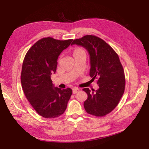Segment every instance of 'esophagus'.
Returning <instances> with one entry per match:
<instances>
[{"label": "esophagus", "mask_w": 149, "mask_h": 149, "mask_svg": "<svg viewBox=\"0 0 149 149\" xmlns=\"http://www.w3.org/2000/svg\"><path fill=\"white\" fill-rule=\"evenodd\" d=\"M79 88H73V93L74 94L77 93V92H79Z\"/></svg>", "instance_id": "1"}]
</instances>
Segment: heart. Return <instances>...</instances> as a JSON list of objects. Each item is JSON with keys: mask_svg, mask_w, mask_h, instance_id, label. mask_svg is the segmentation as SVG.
I'll return each instance as SVG.
<instances>
[{"mask_svg": "<svg viewBox=\"0 0 149 149\" xmlns=\"http://www.w3.org/2000/svg\"><path fill=\"white\" fill-rule=\"evenodd\" d=\"M83 53H85V52L83 49L80 48V47H76V48H75L74 49V50H73L72 54H73V56L75 57L77 55L81 54H83Z\"/></svg>", "mask_w": 149, "mask_h": 149, "instance_id": "b5f03b06", "label": "heart"}]
</instances>
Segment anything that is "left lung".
<instances>
[{
  "label": "left lung",
  "mask_w": 149,
  "mask_h": 149,
  "mask_svg": "<svg viewBox=\"0 0 149 149\" xmlns=\"http://www.w3.org/2000/svg\"><path fill=\"white\" fill-rule=\"evenodd\" d=\"M84 47L90 56V75L97 79L99 90H83L88 95L84 101L86 111L95 116H104L118 105L125 90V78L116 52L105 41L94 35L75 39L72 45Z\"/></svg>",
  "instance_id": "1"
}]
</instances>
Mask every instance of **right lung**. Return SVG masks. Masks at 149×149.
I'll return each mask as SVG.
<instances>
[{
	"label": "right lung",
	"mask_w": 149,
	"mask_h": 149,
	"mask_svg": "<svg viewBox=\"0 0 149 149\" xmlns=\"http://www.w3.org/2000/svg\"><path fill=\"white\" fill-rule=\"evenodd\" d=\"M72 40L43 38L25 56L21 72L22 89L34 109L44 118H55L63 115L72 95L70 88L54 86L50 77L56 71L58 56Z\"/></svg>",
	"instance_id": "add662e5"
}]
</instances>
